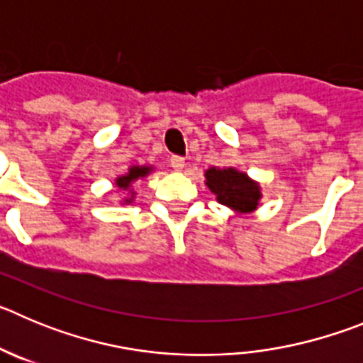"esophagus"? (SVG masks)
<instances>
[{
	"mask_svg": "<svg viewBox=\"0 0 363 363\" xmlns=\"http://www.w3.org/2000/svg\"><path fill=\"white\" fill-rule=\"evenodd\" d=\"M169 163H171V167L174 171H182L185 167V160L182 158V156H172V158L169 160Z\"/></svg>",
	"mask_w": 363,
	"mask_h": 363,
	"instance_id": "obj_1",
	"label": "esophagus"
}]
</instances>
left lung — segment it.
Wrapping results in <instances>:
<instances>
[{"label":"left lung","instance_id":"left-lung-1","mask_svg":"<svg viewBox=\"0 0 363 363\" xmlns=\"http://www.w3.org/2000/svg\"><path fill=\"white\" fill-rule=\"evenodd\" d=\"M205 178L220 203L242 213L256 209L259 200L258 185L245 174L234 169H209L205 172Z\"/></svg>","mask_w":363,"mask_h":363}]
</instances>
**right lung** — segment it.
<instances>
[{
	"label": "right lung",
	"mask_w": 363,
	"mask_h": 363,
	"mask_svg": "<svg viewBox=\"0 0 363 363\" xmlns=\"http://www.w3.org/2000/svg\"><path fill=\"white\" fill-rule=\"evenodd\" d=\"M149 171H150L149 167H133V169L129 171V174L121 176V178L116 179V185L120 189H127L130 184H133L134 179L142 178V176H147V172Z\"/></svg>",
	"instance_id": "add662e5"
}]
</instances>
